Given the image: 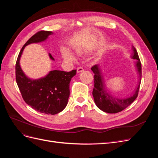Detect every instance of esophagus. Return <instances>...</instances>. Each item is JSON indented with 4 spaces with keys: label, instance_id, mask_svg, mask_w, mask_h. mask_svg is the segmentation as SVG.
<instances>
[{
    "label": "esophagus",
    "instance_id": "obj_1",
    "mask_svg": "<svg viewBox=\"0 0 158 158\" xmlns=\"http://www.w3.org/2000/svg\"><path fill=\"white\" fill-rule=\"evenodd\" d=\"M84 70V68L82 67H78L77 68V73H82V72H83Z\"/></svg>",
    "mask_w": 158,
    "mask_h": 158
}]
</instances>
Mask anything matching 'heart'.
<instances>
[{"label":"heart","mask_w":158,"mask_h":158,"mask_svg":"<svg viewBox=\"0 0 158 158\" xmlns=\"http://www.w3.org/2000/svg\"><path fill=\"white\" fill-rule=\"evenodd\" d=\"M84 50L82 49L76 50V52H77L78 55H82V53H84ZM62 54H63V57L66 60H70V61H74L76 60L74 55L70 51H69L68 49H66L65 48H64L63 51H62Z\"/></svg>","instance_id":"b5f03b06"}]
</instances>
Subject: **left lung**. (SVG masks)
Returning a JSON list of instances; mask_svg holds the SVG:
<instances>
[{
  "label": "left lung",
  "mask_w": 158,
  "mask_h": 158,
  "mask_svg": "<svg viewBox=\"0 0 158 158\" xmlns=\"http://www.w3.org/2000/svg\"><path fill=\"white\" fill-rule=\"evenodd\" d=\"M132 49L134 54L132 58L133 59H136V66L138 73L139 74L138 75L139 76H138L139 82H138L135 92L130 97L126 98H117L108 94L106 89L105 88L106 85H104L103 76L99 69V65L95 64L91 69L94 73V88L92 92L94 102L97 107L104 112L108 113H117L122 111L123 109L130 106L138 97L142 78V66L137 51L134 47H132Z\"/></svg>",
  "instance_id": "left-lung-1"
}]
</instances>
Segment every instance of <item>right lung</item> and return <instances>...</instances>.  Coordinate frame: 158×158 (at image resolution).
I'll return each instance as SVG.
<instances>
[{
	"mask_svg": "<svg viewBox=\"0 0 158 158\" xmlns=\"http://www.w3.org/2000/svg\"><path fill=\"white\" fill-rule=\"evenodd\" d=\"M51 34V31L43 30L31 37L22 47L16 63V80L23 100L37 111L47 114H57L66 107L70 95V82L76 74V70H51L44 78L31 80L23 73L20 59L26 46L44 41ZM49 57L55 60L50 53Z\"/></svg>",
	"mask_w": 158,
	"mask_h": 158,
	"instance_id": "obj_1",
	"label": "right lung"
}]
</instances>
